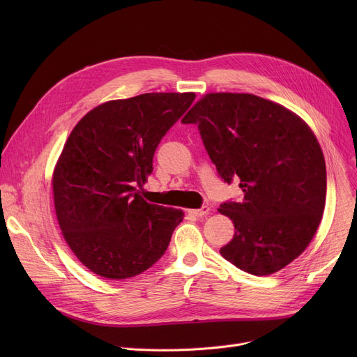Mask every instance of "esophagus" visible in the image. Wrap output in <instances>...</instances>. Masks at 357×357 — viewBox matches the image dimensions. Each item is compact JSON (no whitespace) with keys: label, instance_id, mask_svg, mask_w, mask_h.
I'll list each match as a JSON object with an SVG mask.
<instances>
[{"label":"esophagus","instance_id":"obj_1","mask_svg":"<svg viewBox=\"0 0 357 357\" xmlns=\"http://www.w3.org/2000/svg\"><path fill=\"white\" fill-rule=\"evenodd\" d=\"M188 213H191V214H194V215H197V217H204V215H207V214L210 213V207H208V205H204L202 208H198V210H188Z\"/></svg>","mask_w":357,"mask_h":357}]
</instances>
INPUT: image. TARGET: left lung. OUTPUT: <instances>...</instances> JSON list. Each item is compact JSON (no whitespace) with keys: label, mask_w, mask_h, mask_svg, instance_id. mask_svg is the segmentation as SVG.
<instances>
[{"label":"left lung","mask_w":357,"mask_h":357,"mask_svg":"<svg viewBox=\"0 0 357 357\" xmlns=\"http://www.w3.org/2000/svg\"><path fill=\"white\" fill-rule=\"evenodd\" d=\"M182 123L198 124L218 175L238 178L245 192L218 208L234 224L221 256L252 275L284 269L308 248L326 207V160L314 131L284 105L243 92L205 93Z\"/></svg>","instance_id":"obj_1"}]
</instances>
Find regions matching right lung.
I'll use <instances>...</instances> for the list:
<instances>
[{"label": "right lung", "instance_id": "right-lung-1", "mask_svg": "<svg viewBox=\"0 0 357 357\" xmlns=\"http://www.w3.org/2000/svg\"><path fill=\"white\" fill-rule=\"evenodd\" d=\"M194 100V92L111 100L70 131L53 169V204L69 249L91 272L133 278L166 252L183 211L147 202L139 188L162 137Z\"/></svg>", "mask_w": 357, "mask_h": 357}]
</instances>
